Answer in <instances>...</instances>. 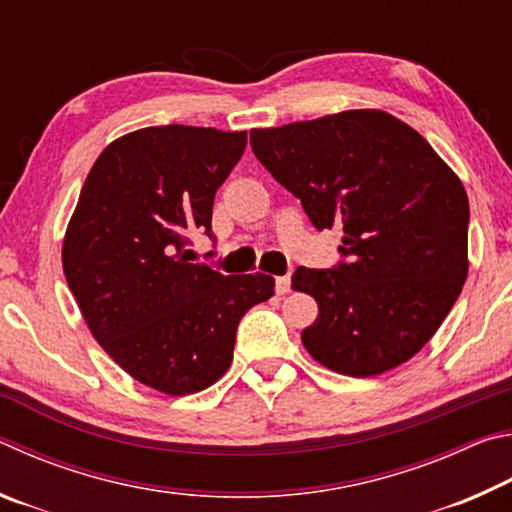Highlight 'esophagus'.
Listing matches in <instances>:
<instances>
[{"label": "esophagus", "mask_w": 512, "mask_h": 512, "mask_svg": "<svg viewBox=\"0 0 512 512\" xmlns=\"http://www.w3.org/2000/svg\"><path fill=\"white\" fill-rule=\"evenodd\" d=\"M275 291L280 293V296H284V293H289L291 291V277L289 275L275 277Z\"/></svg>", "instance_id": "esophagus-1"}]
</instances>
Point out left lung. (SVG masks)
I'll return each mask as SVG.
<instances>
[{
  "instance_id": "obj_1",
  "label": "left lung",
  "mask_w": 512,
  "mask_h": 512,
  "mask_svg": "<svg viewBox=\"0 0 512 512\" xmlns=\"http://www.w3.org/2000/svg\"><path fill=\"white\" fill-rule=\"evenodd\" d=\"M255 158L316 230L343 228L332 268L293 273L318 302L302 343L350 377L397 368L443 325L467 277L470 203L411 126L381 110L250 131Z\"/></svg>"
}]
</instances>
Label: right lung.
Here are the masks:
<instances>
[{"instance_id": "obj_1", "label": "right lung", "mask_w": 512, "mask_h": 512, "mask_svg": "<svg viewBox=\"0 0 512 512\" xmlns=\"http://www.w3.org/2000/svg\"><path fill=\"white\" fill-rule=\"evenodd\" d=\"M246 133L151 126L112 142L90 169L63 244V271L99 345L167 395L212 386L237 327L273 296L271 275H223L189 262V237L214 241V194ZM214 255V253H207Z\"/></svg>"}]
</instances>
